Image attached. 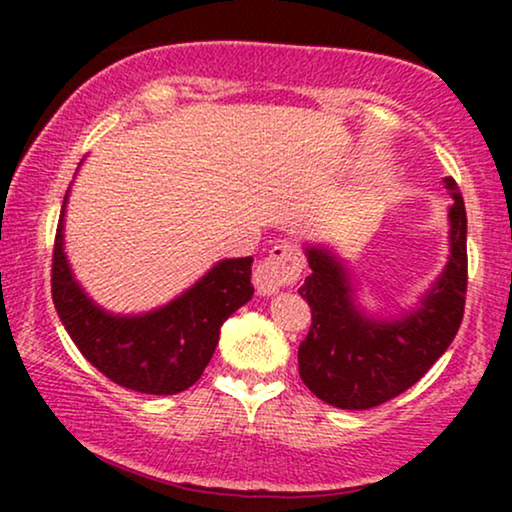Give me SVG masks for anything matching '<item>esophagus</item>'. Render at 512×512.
<instances>
[{"instance_id":"1","label":"esophagus","mask_w":512,"mask_h":512,"mask_svg":"<svg viewBox=\"0 0 512 512\" xmlns=\"http://www.w3.org/2000/svg\"><path fill=\"white\" fill-rule=\"evenodd\" d=\"M303 270V258L296 244L282 242L272 247L268 256L256 265L254 270V286L261 296H275L279 286H289L298 279Z\"/></svg>"}]
</instances>
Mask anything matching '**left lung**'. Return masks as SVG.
I'll return each instance as SVG.
<instances>
[{
	"label": "left lung",
	"mask_w": 512,
	"mask_h": 512,
	"mask_svg": "<svg viewBox=\"0 0 512 512\" xmlns=\"http://www.w3.org/2000/svg\"><path fill=\"white\" fill-rule=\"evenodd\" d=\"M452 195L450 258L415 310L382 319L356 305L354 284L340 256L324 244H305L312 275L298 293L312 307V326L298 347L300 380L314 396L340 410H368L410 389L452 345L464 319L468 258L466 207Z\"/></svg>",
	"instance_id": "8db88e82"
}]
</instances>
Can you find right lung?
Here are the masks:
<instances>
[{
    "instance_id": "add662e5",
    "label": "right lung",
    "mask_w": 512,
    "mask_h": 512,
    "mask_svg": "<svg viewBox=\"0 0 512 512\" xmlns=\"http://www.w3.org/2000/svg\"><path fill=\"white\" fill-rule=\"evenodd\" d=\"M62 202L51 291L58 317L79 352L111 382L139 394L170 396L193 387L219 345L223 321L254 296V258H223L191 289L144 314H111L76 282L65 254Z\"/></svg>"
}]
</instances>
